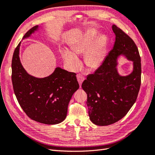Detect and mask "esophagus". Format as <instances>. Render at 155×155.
<instances>
[{
    "label": "esophagus",
    "mask_w": 155,
    "mask_h": 155,
    "mask_svg": "<svg viewBox=\"0 0 155 155\" xmlns=\"http://www.w3.org/2000/svg\"><path fill=\"white\" fill-rule=\"evenodd\" d=\"M77 79H78V81L79 82V84H80V87L81 86V84L82 83H83L84 80H85V78L83 75H81L80 74H79L77 75Z\"/></svg>",
    "instance_id": "esophagus-1"
}]
</instances>
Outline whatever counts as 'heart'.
I'll use <instances>...</instances> for the list:
<instances>
[{"instance_id":"heart-1","label":"heart","mask_w":155,"mask_h":155,"mask_svg":"<svg viewBox=\"0 0 155 155\" xmlns=\"http://www.w3.org/2000/svg\"><path fill=\"white\" fill-rule=\"evenodd\" d=\"M95 37L94 33H89L71 46L72 52L65 49L61 51L64 60L71 68L80 66V61L76 55L85 54H86L85 61L89 68L95 69L101 66L104 60V41L101 38L95 40Z\"/></svg>"}]
</instances>
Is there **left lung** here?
I'll list each match as a JSON object with an SVG mask.
<instances>
[{"mask_svg":"<svg viewBox=\"0 0 155 155\" xmlns=\"http://www.w3.org/2000/svg\"><path fill=\"white\" fill-rule=\"evenodd\" d=\"M112 29L115 35L113 48L81 85L87 95L89 119L99 126L111 125L127 115L137 100L141 83L140 57L135 43L116 25ZM121 54L134 61V71L127 77L116 71V59Z\"/></svg>","mask_w":155,"mask_h":155,"instance_id":"8db88e82","label":"left lung"}]
</instances>
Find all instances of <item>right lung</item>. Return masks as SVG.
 <instances>
[{"label": "right lung", "instance_id": "obj_1", "mask_svg": "<svg viewBox=\"0 0 155 155\" xmlns=\"http://www.w3.org/2000/svg\"><path fill=\"white\" fill-rule=\"evenodd\" d=\"M38 28L36 25L27 32L23 38ZM20 42L12 60V82L15 94L27 116L34 121L55 125L66 119L69 102L78 89L76 74L56 68L52 74L44 78L29 75L19 58Z\"/></svg>", "mask_w": 155, "mask_h": 155}]
</instances>
